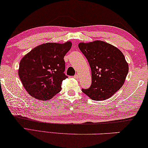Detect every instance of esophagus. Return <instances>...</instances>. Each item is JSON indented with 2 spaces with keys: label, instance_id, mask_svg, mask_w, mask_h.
Returning <instances> with one entry per match:
<instances>
[{
  "label": "esophagus",
  "instance_id": "34e87169",
  "mask_svg": "<svg viewBox=\"0 0 148 148\" xmlns=\"http://www.w3.org/2000/svg\"><path fill=\"white\" fill-rule=\"evenodd\" d=\"M74 78L75 79H78V78H79L78 74H76V75H75V76H74Z\"/></svg>",
  "mask_w": 148,
  "mask_h": 148
}]
</instances>
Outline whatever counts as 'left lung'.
Masks as SVG:
<instances>
[{
    "mask_svg": "<svg viewBox=\"0 0 148 148\" xmlns=\"http://www.w3.org/2000/svg\"><path fill=\"white\" fill-rule=\"evenodd\" d=\"M89 62L92 84L84 93L96 101L107 100L124 83L128 73V64L118 48L101 40L78 45Z\"/></svg>",
    "mask_w": 148,
    "mask_h": 148,
    "instance_id": "obj_1",
    "label": "left lung"
}]
</instances>
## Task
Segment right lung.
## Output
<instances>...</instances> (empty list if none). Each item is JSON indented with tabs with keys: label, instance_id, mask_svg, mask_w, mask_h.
I'll list each match as a JSON object with an SVG mask.
<instances>
[{
	"label": "right lung",
	"instance_id": "1",
	"mask_svg": "<svg viewBox=\"0 0 148 148\" xmlns=\"http://www.w3.org/2000/svg\"><path fill=\"white\" fill-rule=\"evenodd\" d=\"M71 46V42L42 44L22 58L19 78L30 96L48 100L60 91L62 82L68 78L64 57Z\"/></svg>",
	"mask_w": 148,
	"mask_h": 148
}]
</instances>
